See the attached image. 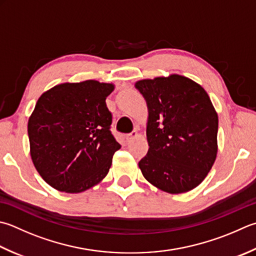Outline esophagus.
I'll list each match as a JSON object with an SVG mask.
<instances>
[{
	"instance_id": "esophagus-1",
	"label": "esophagus",
	"mask_w": 256,
	"mask_h": 256,
	"mask_svg": "<svg viewBox=\"0 0 256 256\" xmlns=\"http://www.w3.org/2000/svg\"><path fill=\"white\" fill-rule=\"evenodd\" d=\"M138 133L136 131H133L132 133L128 134L126 136H125V138H126V141H128V142H131V141H133L134 138H138Z\"/></svg>"
}]
</instances>
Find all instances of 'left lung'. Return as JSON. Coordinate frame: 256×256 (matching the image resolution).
<instances>
[{"label": "left lung", "mask_w": 256, "mask_h": 256, "mask_svg": "<svg viewBox=\"0 0 256 256\" xmlns=\"http://www.w3.org/2000/svg\"><path fill=\"white\" fill-rule=\"evenodd\" d=\"M148 105V154L138 162L153 186L181 194L198 186L218 155V116L198 83L180 74L134 84Z\"/></svg>", "instance_id": "8db88e82"}]
</instances>
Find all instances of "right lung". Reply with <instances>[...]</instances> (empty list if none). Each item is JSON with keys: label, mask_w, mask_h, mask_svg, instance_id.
I'll use <instances>...</instances> for the list:
<instances>
[{"label": "right lung", "mask_w": 256, "mask_h": 256, "mask_svg": "<svg viewBox=\"0 0 256 256\" xmlns=\"http://www.w3.org/2000/svg\"><path fill=\"white\" fill-rule=\"evenodd\" d=\"M113 83L65 82L45 91L28 118L30 154L50 186L81 193L103 181L121 145L110 131L105 100Z\"/></svg>", "instance_id": "right-lung-1"}]
</instances>
